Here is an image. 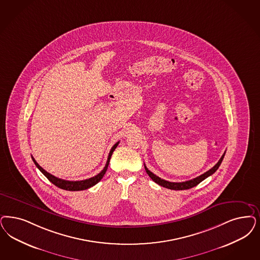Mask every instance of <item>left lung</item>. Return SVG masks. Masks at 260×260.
Returning <instances> with one entry per match:
<instances>
[{
  "mask_svg": "<svg viewBox=\"0 0 260 260\" xmlns=\"http://www.w3.org/2000/svg\"><path fill=\"white\" fill-rule=\"evenodd\" d=\"M224 153H225V152H224V154L222 155V157L220 158V160L217 162L216 165H214L210 170L207 171L205 174L199 176V177L195 178V179H190V180H187V181H182V182H171V181H168V180L160 179L159 177H157V176H155L154 174H152V172L146 167V165H145V170L147 172V174L149 175V177H150L155 183H157V184L160 185V186H163V187H165V188L172 189V190H185V189H190L192 188V187H194V186H196L200 182H202L204 179H206V178H208L209 176L213 175L215 172L217 171V169L219 168V166L221 165L222 161H223Z\"/></svg>",
  "mask_w": 260,
  "mask_h": 260,
  "instance_id": "1",
  "label": "left lung"
}]
</instances>
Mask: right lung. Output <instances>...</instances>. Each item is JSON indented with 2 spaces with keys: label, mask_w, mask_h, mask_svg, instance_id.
I'll list each match as a JSON object with an SVG mask.
<instances>
[{
  "label": "right lung",
  "mask_w": 260,
  "mask_h": 260,
  "mask_svg": "<svg viewBox=\"0 0 260 260\" xmlns=\"http://www.w3.org/2000/svg\"><path fill=\"white\" fill-rule=\"evenodd\" d=\"M119 142H117L110 150L109 154H108V161L107 164L105 166V168L102 170L101 173H99L98 175H96L95 177L93 178H90V179H83V180H77V181H72V180H65V179H58L56 177H54L53 175H51L50 173H48L47 171L44 170L37 162L36 159L31 156L32 158V161L35 162V164L36 165V167L40 170V172L45 176L47 179H49L53 184H54L55 186H57L58 188L64 189V190H67V191H81V190H85V189L90 188L92 186H94L95 184H97L99 181L101 179H103V177L105 176L106 172L108 170V164H109V160L111 158V155L114 152V150L116 149L117 146H118Z\"/></svg>",
  "instance_id": "right-lung-1"
}]
</instances>
